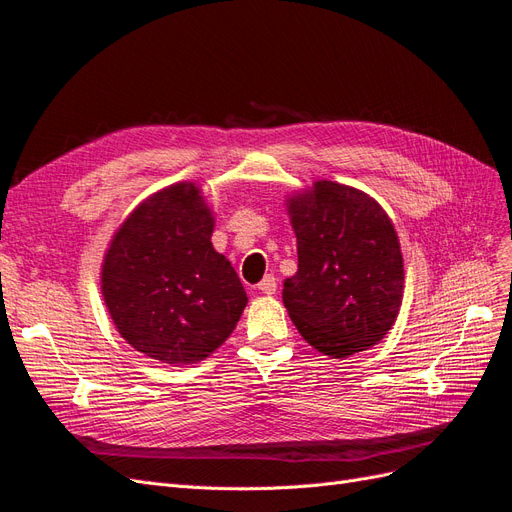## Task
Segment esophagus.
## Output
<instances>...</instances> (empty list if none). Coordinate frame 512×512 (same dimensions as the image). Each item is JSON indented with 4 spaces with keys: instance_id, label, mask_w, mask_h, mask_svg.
Returning <instances> with one entry per match:
<instances>
[{
    "instance_id": "obj_1",
    "label": "esophagus",
    "mask_w": 512,
    "mask_h": 512,
    "mask_svg": "<svg viewBox=\"0 0 512 512\" xmlns=\"http://www.w3.org/2000/svg\"><path fill=\"white\" fill-rule=\"evenodd\" d=\"M260 292H265V294H275V290H277V280L273 275H265L262 277V282L256 286Z\"/></svg>"
}]
</instances>
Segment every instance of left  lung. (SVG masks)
Segmentation results:
<instances>
[{
	"mask_svg": "<svg viewBox=\"0 0 512 512\" xmlns=\"http://www.w3.org/2000/svg\"><path fill=\"white\" fill-rule=\"evenodd\" d=\"M299 271L282 299L318 352L346 359L389 333L404 292V258L389 215L367 194L333 181L290 200Z\"/></svg>",
	"mask_w": 512,
	"mask_h": 512,
	"instance_id": "1",
	"label": "left lung"
}]
</instances>
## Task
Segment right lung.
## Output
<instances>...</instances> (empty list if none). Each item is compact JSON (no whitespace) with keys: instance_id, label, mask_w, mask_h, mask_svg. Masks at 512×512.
Masks as SVG:
<instances>
[{"instance_id":"obj_1","label":"right lung","mask_w":512,"mask_h":512,"mask_svg":"<svg viewBox=\"0 0 512 512\" xmlns=\"http://www.w3.org/2000/svg\"><path fill=\"white\" fill-rule=\"evenodd\" d=\"M200 190L177 183L123 222L102 265V294L121 337L168 365L203 361L237 327L247 294L211 245Z\"/></svg>"}]
</instances>
